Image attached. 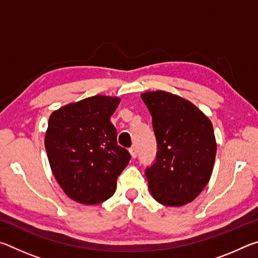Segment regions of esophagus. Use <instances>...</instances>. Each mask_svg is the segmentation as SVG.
Masks as SVG:
<instances>
[{"label": "esophagus", "instance_id": "obj_1", "mask_svg": "<svg viewBox=\"0 0 258 258\" xmlns=\"http://www.w3.org/2000/svg\"><path fill=\"white\" fill-rule=\"evenodd\" d=\"M130 154H131V157H132V158H137V156H138L137 148H131Z\"/></svg>", "mask_w": 258, "mask_h": 258}]
</instances>
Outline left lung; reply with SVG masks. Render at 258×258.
I'll use <instances>...</instances> for the list:
<instances>
[{
  "mask_svg": "<svg viewBox=\"0 0 258 258\" xmlns=\"http://www.w3.org/2000/svg\"><path fill=\"white\" fill-rule=\"evenodd\" d=\"M141 99L152 116L158 148L156 163L146 171L149 191L164 206H184L211 180L217 148L212 121L171 92L148 91Z\"/></svg>",
  "mask_w": 258,
  "mask_h": 258,
  "instance_id": "obj_1",
  "label": "left lung"
}]
</instances>
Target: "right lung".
Wrapping results in <instances>:
<instances>
[{"mask_svg":"<svg viewBox=\"0 0 258 258\" xmlns=\"http://www.w3.org/2000/svg\"><path fill=\"white\" fill-rule=\"evenodd\" d=\"M120 99L94 95L68 103L50 115L45 150L50 167L69 198L83 205L106 202L131 155L117 145L110 117Z\"/></svg>","mask_w":258,"mask_h":258,"instance_id":"right-lung-1","label":"right lung"}]
</instances>
